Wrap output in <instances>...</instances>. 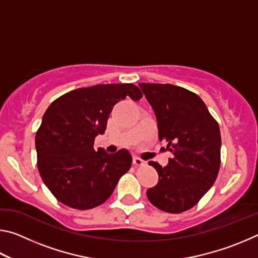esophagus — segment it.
<instances>
[{
    "label": "esophagus",
    "mask_w": 258,
    "mask_h": 258,
    "mask_svg": "<svg viewBox=\"0 0 258 258\" xmlns=\"http://www.w3.org/2000/svg\"><path fill=\"white\" fill-rule=\"evenodd\" d=\"M133 164L135 166H141V165H145L146 161L142 160L141 158H139V157H134V158H133Z\"/></svg>",
    "instance_id": "1"
}]
</instances>
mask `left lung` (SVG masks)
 Wrapping results in <instances>:
<instances>
[{
  "mask_svg": "<svg viewBox=\"0 0 258 258\" xmlns=\"http://www.w3.org/2000/svg\"><path fill=\"white\" fill-rule=\"evenodd\" d=\"M154 109L159 141L173 154L167 166L149 165L158 183L147 190L149 202L177 214L194 207L215 182L221 165V133L216 120L197 94L172 84L140 83Z\"/></svg>",
  "mask_w": 258,
  "mask_h": 258,
  "instance_id": "8db88e82",
  "label": "left lung"
}]
</instances>
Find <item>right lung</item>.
Instances as JSON below:
<instances>
[{
    "mask_svg": "<svg viewBox=\"0 0 258 258\" xmlns=\"http://www.w3.org/2000/svg\"><path fill=\"white\" fill-rule=\"evenodd\" d=\"M130 97H142L138 86L100 84L71 91L46 109L35 138L37 167L51 194L68 207L91 209L110 197L132 165L125 149L108 154L94 150L113 106Z\"/></svg>",
    "mask_w": 258,
    "mask_h": 258,
    "instance_id": "add662e5",
    "label": "right lung"
}]
</instances>
